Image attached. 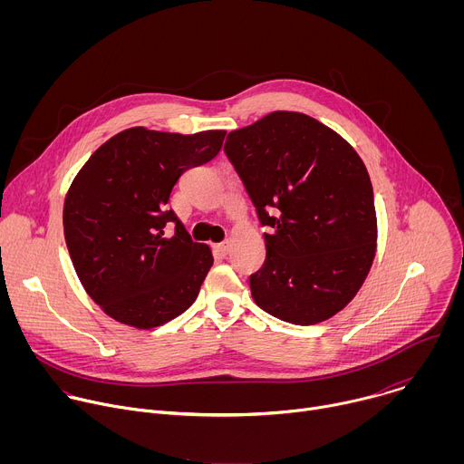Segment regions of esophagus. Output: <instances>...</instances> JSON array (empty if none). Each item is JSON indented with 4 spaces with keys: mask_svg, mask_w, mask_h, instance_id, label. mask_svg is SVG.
Returning a JSON list of instances; mask_svg holds the SVG:
<instances>
[{
    "mask_svg": "<svg viewBox=\"0 0 464 464\" xmlns=\"http://www.w3.org/2000/svg\"><path fill=\"white\" fill-rule=\"evenodd\" d=\"M213 251H215L217 255H220V256H226V255H227V251H229V242L226 240V242H218V244H215V246H213Z\"/></svg>",
    "mask_w": 464,
    "mask_h": 464,
    "instance_id": "obj_1",
    "label": "esophagus"
}]
</instances>
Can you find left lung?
Returning a JSON list of instances; mask_svg holds the SVG:
<instances>
[{"label":"left lung","mask_w":464,"mask_h":464,"mask_svg":"<svg viewBox=\"0 0 464 464\" xmlns=\"http://www.w3.org/2000/svg\"><path fill=\"white\" fill-rule=\"evenodd\" d=\"M224 152L266 240L249 276L255 303L294 324L340 312L363 285L376 249L369 172L336 131L297 111H274L229 131Z\"/></svg>","instance_id":"1"}]
</instances>
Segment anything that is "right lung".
Masks as SVG:
<instances>
[{
	"label": "right lung",
	"mask_w": 464,
	"mask_h": 464,
	"mask_svg": "<svg viewBox=\"0 0 464 464\" xmlns=\"http://www.w3.org/2000/svg\"><path fill=\"white\" fill-rule=\"evenodd\" d=\"M224 138V130L181 136L128 128L73 179L63 204L65 244L84 290L110 317L152 328L198 297L213 253L192 242L167 204L181 174L211 161Z\"/></svg>",
	"instance_id": "1"
}]
</instances>
